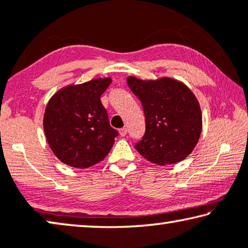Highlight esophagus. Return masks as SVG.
Returning <instances> with one entry per match:
<instances>
[{"label":"esophagus","instance_id":"esophagus-1","mask_svg":"<svg viewBox=\"0 0 248 248\" xmlns=\"http://www.w3.org/2000/svg\"><path fill=\"white\" fill-rule=\"evenodd\" d=\"M119 134L121 137H124L125 135H127V128L124 127V128H120L119 129Z\"/></svg>","mask_w":248,"mask_h":248}]
</instances>
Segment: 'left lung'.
I'll return each mask as SVG.
<instances>
[{
    "instance_id": "1",
    "label": "left lung",
    "mask_w": 248,
    "mask_h": 248,
    "mask_svg": "<svg viewBox=\"0 0 248 248\" xmlns=\"http://www.w3.org/2000/svg\"><path fill=\"white\" fill-rule=\"evenodd\" d=\"M127 82L141 102L146 118V131L135 145L137 151L160 166L184 160L202 132V111L195 94L170 78L143 81L128 77Z\"/></svg>"
}]
</instances>
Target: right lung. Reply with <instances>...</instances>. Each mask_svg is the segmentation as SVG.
I'll list each match as a JSON object with an SVG mask.
<instances>
[{
	"label": "right lung",
	"mask_w": 248,
	"mask_h": 248,
	"mask_svg": "<svg viewBox=\"0 0 248 248\" xmlns=\"http://www.w3.org/2000/svg\"><path fill=\"white\" fill-rule=\"evenodd\" d=\"M110 78L93 79L59 90L47 102L43 128L53 154L65 165L91 167L103 160L118 131L109 124L100 97Z\"/></svg>",
	"instance_id": "1"
}]
</instances>
